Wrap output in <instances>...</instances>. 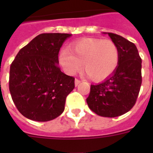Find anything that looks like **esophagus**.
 <instances>
[{
	"mask_svg": "<svg viewBox=\"0 0 153 153\" xmlns=\"http://www.w3.org/2000/svg\"><path fill=\"white\" fill-rule=\"evenodd\" d=\"M80 82H81V81H80L79 79H75V81H74V85H75V86H78V85H79V84L80 83Z\"/></svg>",
	"mask_w": 153,
	"mask_h": 153,
	"instance_id": "esophagus-1",
	"label": "esophagus"
}]
</instances>
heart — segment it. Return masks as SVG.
Here are the masks:
<instances>
[{"label": "heart", "mask_w": 153, "mask_h": 153, "mask_svg": "<svg viewBox=\"0 0 153 153\" xmlns=\"http://www.w3.org/2000/svg\"><path fill=\"white\" fill-rule=\"evenodd\" d=\"M72 50L63 48L59 55V63L71 75L81 71L83 64L88 76L99 81L111 75L118 66V47L109 39H82L72 44Z\"/></svg>", "instance_id": "heart-1"}]
</instances>
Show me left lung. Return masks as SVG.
Segmentation results:
<instances>
[{
	"label": "left lung",
	"mask_w": 153,
	"mask_h": 153,
	"mask_svg": "<svg viewBox=\"0 0 153 153\" xmlns=\"http://www.w3.org/2000/svg\"><path fill=\"white\" fill-rule=\"evenodd\" d=\"M105 34L118 47V66L104 81L91 85L86 102L99 116L115 117L129 111L135 105L142 82L141 59L133 43L114 33Z\"/></svg>",
	"instance_id": "8db88e82"
}]
</instances>
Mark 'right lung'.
<instances>
[{
	"label": "right lung",
	"instance_id": "right-lung-1",
	"mask_svg": "<svg viewBox=\"0 0 153 153\" xmlns=\"http://www.w3.org/2000/svg\"><path fill=\"white\" fill-rule=\"evenodd\" d=\"M71 34L43 33L20 50L10 66L9 91L25 117L36 121L56 118L64 110L74 78L60 71L58 55Z\"/></svg>",
	"mask_w": 153,
	"mask_h": 153
}]
</instances>
